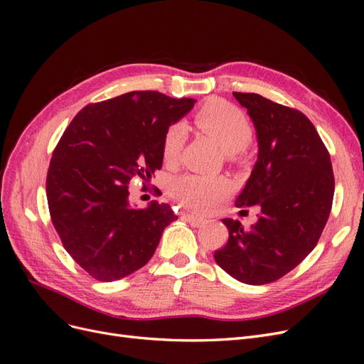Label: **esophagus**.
<instances>
[{
    "instance_id": "1",
    "label": "esophagus",
    "mask_w": 364,
    "mask_h": 364,
    "mask_svg": "<svg viewBox=\"0 0 364 364\" xmlns=\"http://www.w3.org/2000/svg\"><path fill=\"white\" fill-rule=\"evenodd\" d=\"M185 220L188 222L191 226H202L205 223V218L199 217V215H194V214H186Z\"/></svg>"
}]
</instances>
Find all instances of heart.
Listing matches in <instances>:
<instances>
[{
	"label": "heart",
	"mask_w": 364,
	"mask_h": 364,
	"mask_svg": "<svg viewBox=\"0 0 364 364\" xmlns=\"http://www.w3.org/2000/svg\"><path fill=\"white\" fill-rule=\"evenodd\" d=\"M194 124L213 136L229 156L243 150L252 136V129L245 114L226 102H209L194 115ZM185 142L182 123L171 124L162 136V159L167 164L178 161ZM230 191V183L222 178L199 174H183L171 183V196L193 211L206 213Z\"/></svg>",
	"instance_id": "heart-1"
}]
</instances>
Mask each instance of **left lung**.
<instances>
[{"label": "left lung", "instance_id": "1", "mask_svg": "<svg viewBox=\"0 0 364 364\" xmlns=\"http://www.w3.org/2000/svg\"><path fill=\"white\" fill-rule=\"evenodd\" d=\"M247 109L258 139V159L237 206H258L249 228L225 218L228 243L214 259L250 285L282 278L310 253L331 213L334 173L316 127L301 111L259 94L234 92Z\"/></svg>", "mask_w": 364, "mask_h": 364}]
</instances>
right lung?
Here are the masks:
<instances>
[{
  "label": "right lung",
  "instance_id": "add662e5",
  "mask_svg": "<svg viewBox=\"0 0 364 364\" xmlns=\"http://www.w3.org/2000/svg\"><path fill=\"white\" fill-rule=\"evenodd\" d=\"M194 103L134 91L85 106L63 132L47 174L48 209L65 250L92 278L112 282L146 266L178 220L168 203L135 209L129 183L161 170L165 130Z\"/></svg>",
  "mask_w": 364,
  "mask_h": 364
}]
</instances>
